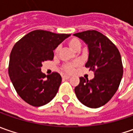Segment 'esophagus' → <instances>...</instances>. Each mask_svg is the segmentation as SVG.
<instances>
[{
    "instance_id": "obj_1",
    "label": "esophagus",
    "mask_w": 133,
    "mask_h": 133,
    "mask_svg": "<svg viewBox=\"0 0 133 133\" xmlns=\"http://www.w3.org/2000/svg\"><path fill=\"white\" fill-rule=\"evenodd\" d=\"M62 78H63V79H69L70 78V76L69 75H63L62 76Z\"/></svg>"
}]
</instances>
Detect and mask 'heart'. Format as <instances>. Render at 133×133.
Here are the masks:
<instances>
[{"mask_svg": "<svg viewBox=\"0 0 133 133\" xmlns=\"http://www.w3.org/2000/svg\"><path fill=\"white\" fill-rule=\"evenodd\" d=\"M67 44L70 48L72 49V50L74 51H78L81 46V41L78 38H71L67 41ZM59 50H60V47L58 46L57 48L55 49V52L56 54L58 53ZM80 62L78 61H76L73 63H70V64H66L64 65L63 66V69L65 72H66L67 73H72L75 67H77L78 66H79Z\"/></svg>", "mask_w": 133, "mask_h": 133, "instance_id": "obj_1", "label": "heart"}]
</instances>
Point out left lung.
Instances as JSON below:
<instances>
[{
  "label": "left lung",
  "instance_id": "left-lung-1",
  "mask_svg": "<svg viewBox=\"0 0 133 133\" xmlns=\"http://www.w3.org/2000/svg\"><path fill=\"white\" fill-rule=\"evenodd\" d=\"M87 45L89 55L85 64L95 72L93 79L80 78L75 92L83 104L98 108L106 104L115 95L123 76L120 52L114 44L103 34L88 30L74 34Z\"/></svg>",
  "mask_w": 133,
  "mask_h": 133
}]
</instances>
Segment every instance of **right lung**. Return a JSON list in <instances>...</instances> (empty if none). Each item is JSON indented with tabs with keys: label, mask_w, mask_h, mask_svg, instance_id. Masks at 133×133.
I'll use <instances>...</instances> for the list:
<instances>
[{
	"label": "right lung",
	"mask_w": 133,
	"mask_h": 133,
	"mask_svg": "<svg viewBox=\"0 0 133 133\" xmlns=\"http://www.w3.org/2000/svg\"><path fill=\"white\" fill-rule=\"evenodd\" d=\"M70 34L35 30L23 36L13 46L9 57V75L17 93L34 107L48 104L56 95L61 83L58 72L46 75L42 63L52 61L53 51Z\"/></svg>",
	"instance_id": "add662e5"
}]
</instances>
